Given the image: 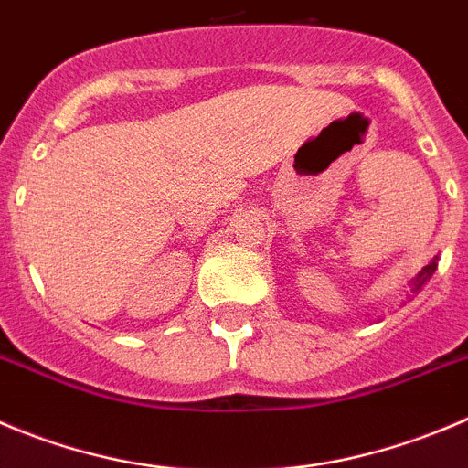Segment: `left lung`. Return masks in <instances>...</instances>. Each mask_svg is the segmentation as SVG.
<instances>
[{
	"label": "left lung",
	"mask_w": 468,
	"mask_h": 468,
	"mask_svg": "<svg viewBox=\"0 0 468 468\" xmlns=\"http://www.w3.org/2000/svg\"><path fill=\"white\" fill-rule=\"evenodd\" d=\"M434 271H437V257H434V260H431L430 264H427L425 269H422L420 273H418V278H416V289H420L422 282H425V280H427V275H431V273H434ZM416 289H413V292H416Z\"/></svg>",
	"instance_id": "obj_1"
}]
</instances>
